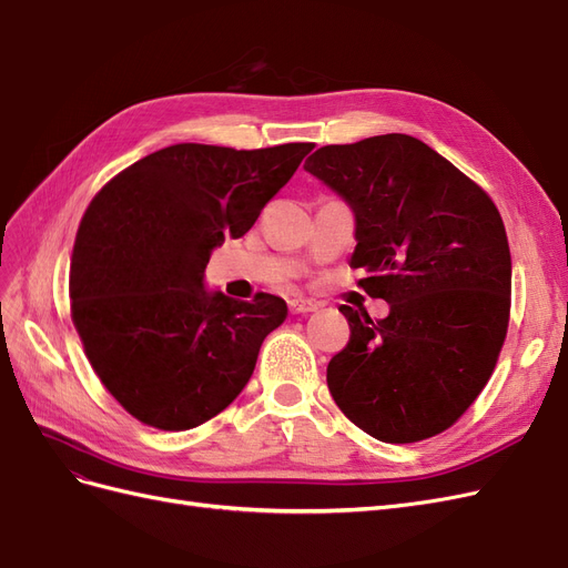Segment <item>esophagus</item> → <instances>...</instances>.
<instances>
[{
	"label": "esophagus",
	"instance_id": "obj_1",
	"mask_svg": "<svg viewBox=\"0 0 568 568\" xmlns=\"http://www.w3.org/2000/svg\"><path fill=\"white\" fill-rule=\"evenodd\" d=\"M288 311L294 313V315L315 313V311H317V303H313V301H305V298H294V301H288Z\"/></svg>",
	"mask_w": 568,
	"mask_h": 568
}]
</instances>
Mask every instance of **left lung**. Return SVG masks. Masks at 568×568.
I'll list each match as a JSON object with an SVG mask.
<instances>
[{"label": "left lung", "instance_id": "obj_1", "mask_svg": "<svg viewBox=\"0 0 568 568\" xmlns=\"http://www.w3.org/2000/svg\"><path fill=\"white\" fill-rule=\"evenodd\" d=\"M305 170L355 215L351 267L390 313L338 311L351 341L326 367L332 398L384 443L453 426L478 398L507 336L511 255L490 196L409 134L329 144Z\"/></svg>", "mask_w": 568, "mask_h": 568}]
</instances>
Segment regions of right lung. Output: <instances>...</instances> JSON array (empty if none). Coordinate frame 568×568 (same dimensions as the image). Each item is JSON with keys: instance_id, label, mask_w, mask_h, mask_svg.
I'll list each match as a JSON object with an SVG mask.
<instances>
[{"instance_id": "add662e5", "label": "right lung", "mask_w": 568, "mask_h": 568, "mask_svg": "<svg viewBox=\"0 0 568 568\" xmlns=\"http://www.w3.org/2000/svg\"><path fill=\"white\" fill-rule=\"evenodd\" d=\"M307 151L175 144L92 199L71 257V313L101 384L134 419L186 432L248 384L286 303L205 291L203 272L225 236L253 227Z\"/></svg>"}]
</instances>
